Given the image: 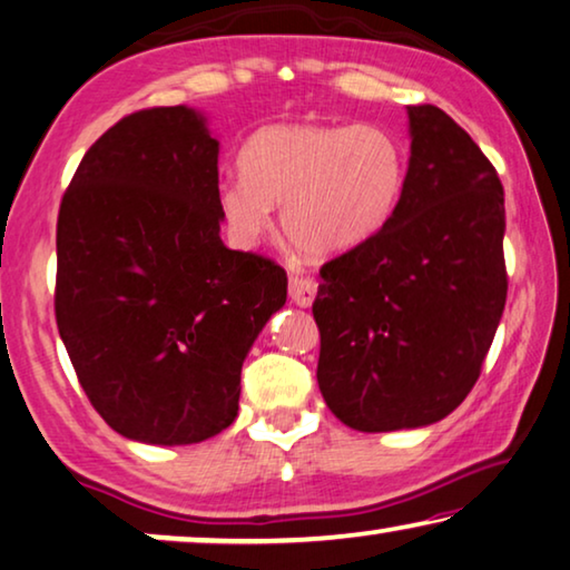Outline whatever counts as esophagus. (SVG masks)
I'll list each match as a JSON object with an SVG mask.
<instances>
[{
	"label": "esophagus",
	"mask_w": 570,
	"mask_h": 570,
	"mask_svg": "<svg viewBox=\"0 0 570 570\" xmlns=\"http://www.w3.org/2000/svg\"><path fill=\"white\" fill-rule=\"evenodd\" d=\"M315 293H318V285H315L313 277H303V275H291V301L301 308H308V305L315 301Z\"/></svg>",
	"instance_id": "34e87169"
}]
</instances>
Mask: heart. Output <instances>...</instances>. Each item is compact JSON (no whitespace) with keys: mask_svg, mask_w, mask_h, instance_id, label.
Here are the masks:
<instances>
[{"mask_svg":"<svg viewBox=\"0 0 570 570\" xmlns=\"http://www.w3.org/2000/svg\"><path fill=\"white\" fill-rule=\"evenodd\" d=\"M239 178L218 186V212L236 247H252L279 222L297 249L336 259L372 242L397 214L407 155L376 125H273L252 135Z\"/></svg>","mask_w":570,"mask_h":570,"instance_id":"1","label":"heart"}]
</instances>
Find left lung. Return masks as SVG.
<instances>
[{"instance_id":"8db88e82","label":"left lung","mask_w":570,"mask_h":570,"mask_svg":"<svg viewBox=\"0 0 570 570\" xmlns=\"http://www.w3.org/2000/svg\"><path fill=\"white\" fill-rule=\"evenodd\" d=\"M410 163L392 222L321 267L318 387L362 433L423 428L474 387L507 301L504 190L433 104L407 107Z\"/></svg>"}]
</instances>
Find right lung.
<instances>
[{
	"instance_id": "obj_1",
	"label": "right lung",
	"mask_w": 570,
	"mask_h": 570,
	"mask_svg": "<svg viewBox=\"0 0 570 570\" xmlns=\"http://www.w3.org/2000/svg\"><path fill=\"white\" fill-rule=\"evenodd\" d=\"M218 139L190 107L107 129L58 214L56 321L78 382L129 441L188 445L229 428L242 364L285 305V269L224 247Z\"/></svg>"
}]
</instances>
